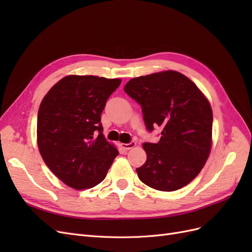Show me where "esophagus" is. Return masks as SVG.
I'll return each instance as SVG.
<instances>
[{"label":"esophagus","mask_w":252,"mask_h":252,"mask_svg":"<svg viewBox=\"0 0 252 252\" xmlns=\"http://www.w3.org/2000/svg\"><path fill=\"white\" fill-rule=\"evenodd\" d=\"M135 145H136V143L132 141V142H129L127 144H122V147H123L125 150H129V149L135 147Z\"/></svg>","instance_id":"1"}]
</instances>
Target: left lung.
<instances>
[{
	"label": "left lung",
	"instance_id": "left-lung-1",
	"mask_svg": "<svg viewBox=\"0 0 252 252\" xmlns=\"http://www.w3.org/2000/svg\"><path fill=\"white\" fill-rule=\"evenodd\" d=\"M125 93L141 105L149 132L162 129L158 143H144L147 154L136 168L147 186L174 191L200 173L209 157L212 110L195 84L178 71H163L129 81Z\"/></svg>",
	"mask_w": 252,
	"mask_h": 252
}]
</instances>
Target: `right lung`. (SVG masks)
<instances>
[{
	"mask_svg": "<svg viewBox=\"0 0 252 252\" xmlns=\"http://www.w3.org/2000/svg\"><path fill=\"white\" fill-rule=\"evenodd\" d=\"M121 82L67 75L43 98L37 112V146L48 168L71 188L100 184L119 155L104 138L101 114Z\"/></svg>",
	"mask_w": 252,
	"mask_h": 252,
	"instance_id": "obj_1",
	"label": "right lung"
}]
</instances>
